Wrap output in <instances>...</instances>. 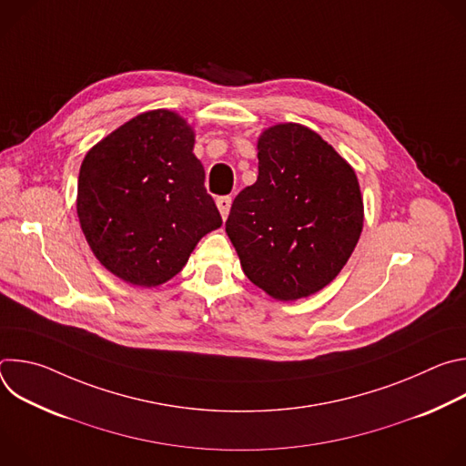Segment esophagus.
Instances as JSON below:
<instances>
[{
	"instance_id": "obj_1",
	"label": "esophagus",
	"mask_w": 466,
	"mask_h": 466,
	"mask_svg": "<svg viewBox=\"0 0 466 466\" xmlns=\"http://www.w3.org/2000/svg\"><path fill=\"white\" fill-rule=\"evenodd\" d=\"M218 208L221 212V218L227 219L228 218V212H230V207H232V197L230 195H223V197H218Z\"/></svg>"
}]
</instances>
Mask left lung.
Returning a JSON list of instances; mask_svg holds the SVG:
<instances>
[{"instance_id":"left-lung-1","label":"left lung","mask_w":466,"mask_h":466,"mask_svg":"<svg viewBox=\"0 0 466 466\" xmlns=\"http://www.w3.org/2000/svg\"><path fill=\"white\" fill-rule=\"evenodd\" d=\"M363 228L354 169L317 132L275 125L258 140V180L234 198L227 234L247 279L279 300L334 280Z\"/></svg>"}]
</instances>
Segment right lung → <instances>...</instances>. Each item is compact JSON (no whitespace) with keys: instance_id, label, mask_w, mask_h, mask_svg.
Listing matches in <instances>:
<instances>
[{"instance_id":"1","label":"right lung","mask_w":466,"mask_h":466,"mask_svg":"<svg viewBox=\"0 0 466 466\" xmlns=\"http://www.w3.org/2000/svg\"><path fill=\"white\" fill-rule=\"evenodd\" d=\"M191 127L169 110L132 117L88 151L77 214L105 268L135 286H160L223 219L193 155Z\"/></svg>"}]
</instances>
